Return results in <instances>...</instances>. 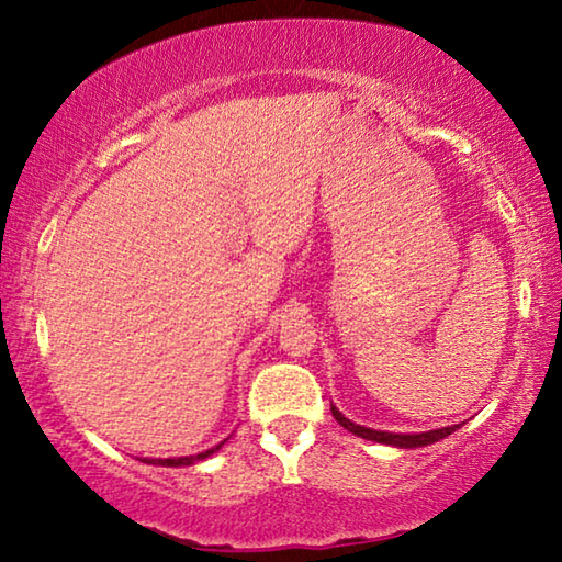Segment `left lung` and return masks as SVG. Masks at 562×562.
<instances>
[{"instance_id":"8db88e82","label":"left lung","mask_w":562,"mask_h":562,"mask_svg":"<svg viewBox=\"0 0 562 562\" xmlns=\"http://www.w3.org/2000/svg\"><path fill=\"white\" fill-rule=\"evenodd\" d=\"M331 416H335L347 431L361 436V439L398 446V449H418V446H429L434 441L446 439V436L453 434L456 429H461V424H456V426H443V429H434V431H424V434H389V431H374V429H367V426L351 424L349 418H345V414H339L337 406H331Z\"/></svg>"}]
</instances>
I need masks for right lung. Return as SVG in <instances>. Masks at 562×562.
Masks as SVG:
<instances>
[{"mask_svg":"<svg viewBox=\"0 0 562 562\" xmlns=\"http://www.w3.org/2000/svg\"><path fill=\"white\" fill-rule=\"evenodd\" d=\"M223 443H217V446H213V449H207L203 453H195V456H178V459H150L148 463H156V465H190V463H195V461H201V459H207V456L221 449Z\"/></svg>","mask_w":562,"mask_h":562,"instance_id":"add662e5","label":"right lung"}]
</instances>
